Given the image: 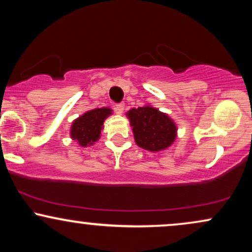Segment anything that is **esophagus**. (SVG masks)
Masks as SVG:
<instances>
[{
    "label": "esophagus",
    "mask_w": 252,
    "mask_h": 252,
    "mask_svg": "<svg viewBox=\"0 0 252 252\" xmlns=\"http://www.w3.org/2000/svg\"><path fill=\"white\" fill-rule=\"evenodd\" d=\"M115 110H116L117 114H122L124 110V104L123 103H118L115 105Z\"/></svg>",
    "instance_id": "1"
}]
</instances>
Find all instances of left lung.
Here are the masks:
<instances>
[{"label":"left lung","mask_w":252,"mask_h":252,"mask_svg":"<svg viewBox=\"0 0 252 252\" xmlns=\"http://www.w3.org/2000/svg\"><path fill=\"white\" fill-rule=\"evenodd\" d=\"M130 126H132L135 142L149 152H160L168 148L176 137V126L163 112L146 105L129 110Z\"/></svg>","instance_id":"1"}]
</instances>
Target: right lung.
Instances as JSON below:
<instances>
[{
	"label": "right lung",
	"instance_id": "right-lung-1",
	"mask_svg": "<svg viewBox=\"0 0 252 252\" xmlns=\"http://www.w3.org/2000/svg\"><path fill=\"white\" fill-rule=\"evenodd\" d=\"M111 114L112 110L109 108L94 109L85 112L83 116L78 117L72 123L71 137L82 147L91 146L98 141L104 121Z\"/></svg>",
	"mask_w": 252,
	"mask_h": 252
}]
</instances>
